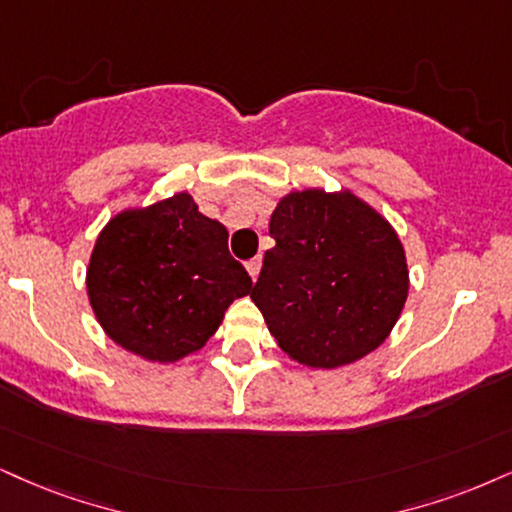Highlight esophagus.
I'll use <instances>...</instances> for the list:
<instances>
[{
	"instance_id": "1",
	"label": "esophagus",
	"mask_w": 512,
	"mask_h": 512,
	"mask_svg": "<svg viewBox=\"0 0 512 512\" xmlns=\"http://www.w3.org/2000/svg\"><path fill=\"white\" fill-rule=\"evenodd\" d=\"M246 270H249L251 280H256L258 273H261V256H254V258H249V261H246Z\"/></svg>"
}]
</instances>
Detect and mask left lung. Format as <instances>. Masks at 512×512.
<instances>
[{
  "mask_svg": "<svg viewBox=\"0 0 512 512\" xmlns=\"http://www.w3.org/2000/svg\"><path fill=\"white\" fill-rule=\"evenodd\" d=\"M251 299L280 349L308 368L375 351L403 311L408 266L387 218L356 194L304 189L277 201Z\"/></svg>",
  "mask_w": 512,
  "mask_h": 512,
  "instance_id": "obj_1",
  "label": "left lung"
}]
</instances>
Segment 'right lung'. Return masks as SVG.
<instances>
[{"mask_svg": "<svg viewBox=\"0 0 512 512\" xmlns=\"http://www.w3.org/2000/svg\"><path fill=\"white\" fill-rule=\"evenodd\" d=\"M251 277L227 251V230L187 192L113 216L94 244L87 296L104 332L151 363L199 351Z\"/></svg>", "mask_w": 512, "mask_h": 512, "instance_id": "obj_1", "label": "right lung"}]
</instances>
